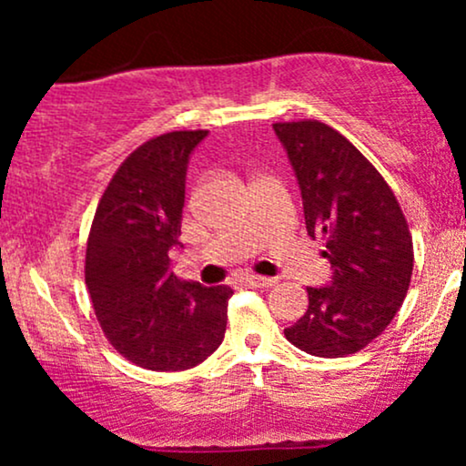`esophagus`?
I'll list each match as a JSON object with an SVG mask.
<instances>
[{"label":"esophagus","mask_w":466,"mask_h":466,"mask_svg":"<svg viewBox=\"0 0 466 466\" xmlns=\"http://www.w3.org/2000/svg\"><path fill=\"white\" fill-rule=\"evenodd\" d=\"M245 282L251 287H260V289H269L276 285V278H265V276H248Z\"/></svg>","instance_id":"esophagus-1"}]
</instances>
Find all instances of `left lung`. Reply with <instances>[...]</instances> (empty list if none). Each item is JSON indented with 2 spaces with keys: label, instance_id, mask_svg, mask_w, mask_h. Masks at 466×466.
<instances>
[{
  "label": "left lung",
  "instance_id": "1",
  "mask_svg": "<svg viewBox=\"0 0 466 466\" xmlns=\"http://www.w3.org/2000/svg\"><path fill=\"white\" fill-rule=\"evenodd\" d=\"M300 186L304 221L322 238L330 282L307 287L309 309L285 337L315 357L361 350L392 322L408 293L414 248L400 206L379 170L318 120L276 122Z\"/></svg>",
  "mask_w": 466,
  "mask_h": 466
}]
</instances>
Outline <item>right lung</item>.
Segmentation results:
<instances>
[{"label": "right lung", "instance_id": "1", "mask_svg": "<svg viewBox=\"0 0 466 466\" xmlns=\"http://www.w3.org/2000/svg\"><path fill=\"white\" fill-rule=\"evenodd\" d=\"M208 131H173L122 162L96 210L85 282L111 346L136 366L177 372L221 346L228 285L181 282L168 251L181 248L190 155Z\"/></svg>", "mask_w": 466, "mask_h": 466}]
</instances>
